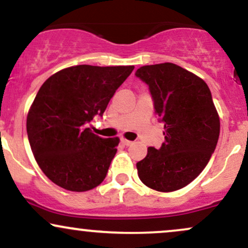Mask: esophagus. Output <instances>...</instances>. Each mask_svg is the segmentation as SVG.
Wrapping results in <instances>:
<instances>
[{
	"mask_svg": "<svg viewBox=\"0 0 248 248\" xmlns=\"http://www.w3.org/2000/svg\"><path fill=\"white\" fill-rule=\"evenodd\" d=\"M121 143L124 144V146H130V144L133 143L132 141H129V140H126V139H121Z\"/></svg>",
	"mask_w": 248,
	"mask_h": 248,
	"instance_id": "esophagus-1",
	"label": "esophagus"
}]
</instances>
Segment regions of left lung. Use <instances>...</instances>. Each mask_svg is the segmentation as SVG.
Here are the masks:
<instances>
[{"label": "left lung", "mask_w": 248, "mask_h": 248, "mask_svg": "<svg viewBox=\"0 0 248 248\" xmlns=\"http://www.w3.org/2000/svg\"><path fill=\"white\" fill-rule=\"evenodd\" d=\"M135 76L148 85L164 124L161 148L149 147L136 163L139 177L156 191H176L203 171L217 146L220 122L211 92L203 79L172 62L142 66Z\"/></svg>", "instance_id": "left-lung-1"}]
</instances>
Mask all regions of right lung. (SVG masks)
I'll return each mask as SVG.
<instances>
[{
    "label": "right lung",
    "mask_w": 248,
    "mask_h": 248,
    "mask_svg": "<svg viewBox=\"0 0 248 248\" xmlns=\"http://www.w3.org/2000/svg\"><path fill=\"white\" fill-rule=\"evenodd\" d=\"M134 66L77 65L51 76L27 118L31 150L42 171L70 191H87L106 177L119 139H104L87 124L102 116Z\"/></svg>",
    "instance_id": "add662e5"
}]
</instances>
